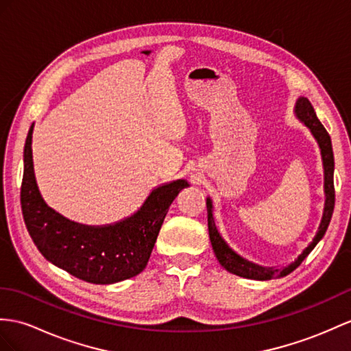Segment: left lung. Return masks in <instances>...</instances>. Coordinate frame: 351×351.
<instances>
[{"label":"left lung","mask_w":351,"mask_h":351,"mask_svg":"<svg viewBox=\"0 0 351 351\" xmlns=\"http://www.w3.org/2000/svg\"><path fill=\"white\" fill-rule=\"evenodd\" d=\"M295 116L299 122H302L306 128H308L311 135L314 136V140L317 141L319 149H320V155H322V164H323V192H324V205H323V213H322V219L317 228V232L313 237L311 243L305 247V249L301 252V254H298V258L290 262L286 267L276 268V267H262V265H258L254 262H250L249 259H244L243 256L234 252L228 243L223 240V237L220 235L219 229L216 226V219H215V205H213V199L207 198V215H208V234H210V241L213 245V250H215L216 258L219 263L223 267L226 271H229L230 274H235L238 277H244V278H250V280H272V278H280V277H286L290 272L295 271L299 265L302 263V261L308 256L315 245L319 244V241L326 234V229L330 223L332 219V213H333V205H335V189H333V169H335V162H333V150H332V143H330V136L328 131L324 130V126L320 123V121L315 116V111L311 106V102L304 98L299 97L296 99L295 104Z\"/></svg>","instance_id":"obj_1"}]
</instances>
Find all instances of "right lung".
I'll use <instances>...</instances> for the list:
<instances>
[{"label":"right lung","instance_id":"right-lung-1","mask_svg":"<svg viewBox=\"0 0 351 351\" xmlns=\"http://www.w3.org/2000/svg\"><path fill=\"white\" fill-rule=\"evenodd\" d=\"M34 123L23 149L21 204L25 225L40 253L71 276L93 285H113L146 268L158 234L184 178L153 189L130 217L111 225L77 223L50 208L38 191L32 162Z\"/></svg>","mask_w":351,"mask_h":351}]
</instances>
